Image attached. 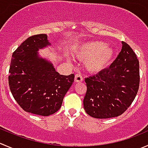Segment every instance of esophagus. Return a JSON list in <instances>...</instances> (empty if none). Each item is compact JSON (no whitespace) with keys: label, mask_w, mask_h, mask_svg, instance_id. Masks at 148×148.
Returning <instances> with one entry per match:
<instances>
[{"label":"esophagus","mask_w":148,"mask_h":148,"mask_svg":"<svg viewBox=\"0 0 148 148\" xmlns=\"http://www.w3.org/2000/svg\"><path fill=\"white\" fill-rule=\"evenodd\" d=\"M83 81V78L82 77L81 74H77L75 75V78H74V82L76 83H79V82H81Z\"/></svg>","instance_id":"1"}]
</instances>
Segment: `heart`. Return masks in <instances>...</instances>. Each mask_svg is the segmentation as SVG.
<instances>
[{"label":"heart","mask_w":148,"mask_h":148,"mask_svg":"<svg viewBox=\"0 0 148 148\" xmlns=\"http://www.w3.org/2000/svg\"><path fill=\"white\" fill-rule=\"evenodd\" d=\"M72 51L77 58L84 61V68L92 74H97L106 69L115 54L112 47L100 40L83 42L74 47Z\"/></svg>","instance_id":"obj_1"}]
</instances>
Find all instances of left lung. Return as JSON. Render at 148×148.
<instances>
[{
  "instance_id": "1",
  "label": "left lung",
  "mask_w": 148,
  "mask_h": 148,
  "mask_svg": "<svg viewBox=\"0 0 148 148\" xmlns=\"http://www.w3.org/2000/svg\"><path fill=\"white\" fill-rule=\"evenodd\" d=\"M122 48L109 68L85 79L87 92L83 100L86 113L95 119L121 115L135 98L140 84V66L131 47Z\"/></svg>"
}]
</instances>
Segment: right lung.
Instances as JSON below:
<instances>
[{"label": "right lung", "instance_id": "right-lung-1", "mask_svg": "<svg viewBox=\"0 0 148 148\" xmlns=\"http://www.w3.org/2000/svg\"><path fill=\"white\" fill-rule=\"evenodd\" d=\"M51 45L46 34L27 38L13 53L8 76L10 90L20 107L42 116L59 110L74 79L73 74L61 75L39 55V50Z\"/></svg>", "mask_w": 148, "mask_h": 148}]
</instances>
